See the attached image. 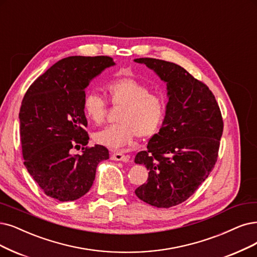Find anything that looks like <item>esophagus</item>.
I'll return each mask as SVG.
<instances>
[{
	"label": "esophagus",
	"mask_w": 257,
	"mask_h": 257,
	"mask_svg": "<svg viewBox=\"0 0 257 257\" xmlns=\"http://www.w3.org/2000/svg\"><path fill=\"white\" fill-rule=\"evenodd\" d=\"M111 159L113 161H121V162H128L129 157L123 155L120 151H114V153L111 155Z\"/></svg>",
	"instance_id": "obj_1"
}]
</instances>
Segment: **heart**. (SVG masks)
Returning <instances> with one entry per match:
<instances>
[{
    "label": "heart",
    "mask_w": 257,
    "mask_h": 257,
    "mask_svg": "<svg viewBox=\"0 0 257 257\" xmlns=\"http://www.w3.org/2000/svg\"><path fill=\"white\" fill-rule=\"evenodd\" d=\"M106 92L114 107H120L118 122L103 128L94 135L97 143L111 148L130 144L137 137L149 139L156 135L165 113L164 100L150 93L144 83L132 78L120 77L106 85ZM82 108L85 116L95 125L106 118L107 102L96 93H87Z\"/></svg>",
    "instance_id": "obj_1"
}]
</instances>
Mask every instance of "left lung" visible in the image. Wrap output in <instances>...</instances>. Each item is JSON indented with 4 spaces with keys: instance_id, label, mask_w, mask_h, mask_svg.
<instances>
[{
    "instance_id": "1",
    "label": "left lung",
    "mask_w": 257,
    "mask_h": 257,
    "mask_svg": "<svg viewBox=\"0 0 257 257\" xmlns=\"http://www.w3.org/2000/svg\"><path fill=\"white\" fill-rule=\"evenodd\" d=\"M166 83L168 102L162 127L135 159L149 170L136 189L142 201L157 207L182 203L208 177L218 157L223 121L211 90L182 66L138 58Z\"/></svg>"
}]
</instances>
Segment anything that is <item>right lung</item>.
Segmentation results:
<instances>
[{
  "mask_svg": "<svg viewBox=\"0 0 257 257\" xmlns=\"http://www.w3.org/2000/svg\"><path fill=\"white\" fill-rule=\"evenodd\" d=\"M113 65L107 56H71L52 65L24 95L19 113L24 165L51 198L77 200L90 191L98 163L109 159L101 145L82 147L81 155H72L71 149L89 143L85 88Z\"/></svg>",
  "mask_w": 257,
  "mask_h": 257,
  "instance_id": "add662e5",
  "label": "right lung"
}]
</instances>
